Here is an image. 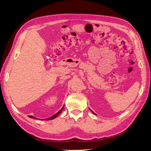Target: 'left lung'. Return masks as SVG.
<instances>
[{
	"label": "left lung",
	"mask_w": 151,
	"mask_h": 151,
	"mask_svg": "<svg viewBox=\"0 0 151 151\" xmlns=\"http://www.w3.org/2000/svg\"><path fill=\"white\" fill-rule=\"evenodd\" d=\"M91 111H92V113H93V114H95V115H96V114H94V112H93V111H92V110H91Z\"/></svg>",
	"instance_id": "obj_1"
}]
</instances>
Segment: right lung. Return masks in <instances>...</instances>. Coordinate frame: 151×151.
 <instances>
[{
	"label": "right lung",
	"instance_id": "add662e5",
	"mask_svg": "<svg viewBox=\"0 0 151 151\" xmlns=\"http://www.w3.org/2000/svg\"><path fill=\"white\" fill-rule=\"evenodd\" d=\"M63 108H64V106L63 107V108H62L61 109H60V110H59L58 112H57V113H56L55 114L53 115V116H52L51 117H49V118H47V119H46V120H51V119H55V117H57V116H58L60 114H61V112L63 111ZM28 117H30V118H34V119L35 118V117H34L33 116H28ZM45 119H44V120H45Z\"/></svg>",
	"mask_w": 151,
	"mask_h": 151
}]
</instances>
